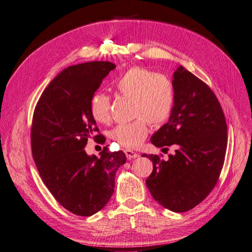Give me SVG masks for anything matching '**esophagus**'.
Returning <instances> with one entry per match:
<instances>
[{"instance_id":"esophagus-1","label":"esophagus","mask_w":252,"mask_h":252,"mask_svg":"<svg viewBox=\"0 0 252 252\" xmlns=\"http://www.w3.org/2000/svg\"><path fill=\"white\" fill-rule=\"evenodd\" d=\"M124 152H125V155H126V157H127L128 159L136 158L140 157V155L138 154V152H134V151H132V150H130V149H125Z\"/></svg>"}]
</instances>
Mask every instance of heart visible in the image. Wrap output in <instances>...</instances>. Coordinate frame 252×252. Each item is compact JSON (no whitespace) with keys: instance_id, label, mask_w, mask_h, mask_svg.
Wrapping results in <instances>:
<instances>
[{"instance_id":"1","label":"heart","mask_w":252,"mask_h":252,"mask_svg":"<svg viewBox=\"0 0 252 252\" xmlns=\"http://www.w3.org/2000/svg\"><path fill=\"white\" fill-rule=\"evenodd\" d=\"M120 95L131 98L134 121L121 124L109 132L110 139L125 148H138L147 138L149 123L154 127L164 125L169 120L175 101L172 82L161 73L142 67H132L116 81ZM90 113L101 124L111 119V98L104 93L91 97Z\"/></svg>"}]
</instances>
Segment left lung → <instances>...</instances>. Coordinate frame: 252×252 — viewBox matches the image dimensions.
<instances>
[{"mask_svg":"<svg viewBox=\"0 0 252 252\" xmlns=\"http://www.w3.org/2000/svg\"><path fill=\"white\" fill-rule=\"evenodd\" d=\"M174 107L168 123L152 135L162 155L154 163L146 185L154 199L174 212H185L206 199L222 171L227 148V124L218 97L193 73L179 66L174 71Z\"/></svg>","mask_w":252,"mask_h":252,"instance_id":"8db88e82","label":"left lung"}]
</instances>
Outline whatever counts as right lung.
Instances as JSON below:
<instances>
[{"label":"right lung","instance_id":"add662e5","mask_svg":"<svg viewBox=\"0 0 252 252\" xmlns=\"http://www.w3.org/2000/svg\"><path fill=\"white\" fill-rule=\"evenodd\" d=\"M116 65L94 61L67 67L45 88L33 111L32 151L45 186L65 209L89 217L108 203L114 175L125 164L123 151L104 147L100 157L88 156L89 140L103 144L90 101Z\"/></svg>","mask_w":252,"mask_h":252}]
</instances>
